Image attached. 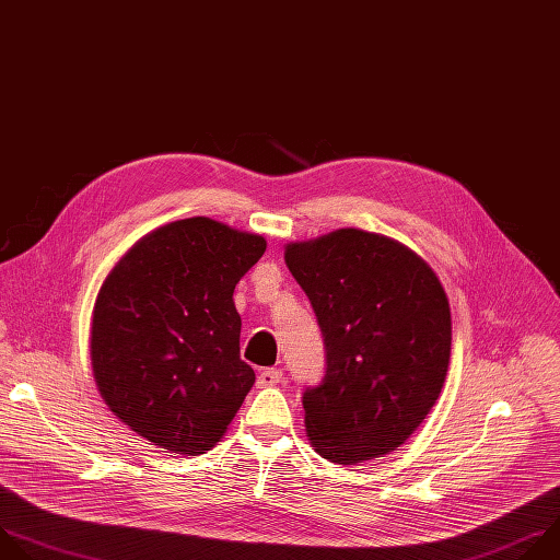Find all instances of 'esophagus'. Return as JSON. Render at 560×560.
<instances>
[{"label": "esophagus", "mask_w": 560, "mask_h": 560, "mask_svg": "<svg viewBox=\"0 0 560 560\" xmlns=\"http://www.w3.org/2000/svg\"><path fill=\"white\" fill-rule=\"evenodd\" d=\"M282 382V371L280 369H262L258 373V386L267 388V386H276Z\"/></svg>", "instance_id": "1"}]
</instances>
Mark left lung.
<instances>
[{"instance_id": "left-lung-1", "label": "left lung", "mask_w": 560, "mask_h": 560, "mask_svg": "<svg viewBox=\"0 0 560 560\" xmlns=\"http://www.w3.org/2000/svg\"><path fill=\"white\" fill-rule=\"evenodd\" d=\"M315 311L326 373L302 395L313 451L340 466L397 451L445 382L453 322L430 265L401 243L338 230L284 247Z\"/></svg>"}]
</instances>
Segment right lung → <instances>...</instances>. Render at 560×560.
Returning a JSON list of instances; mask_svg holds the SVG:
<instances>
[{
  "label": "right lung",
  "mask_w": 560,
  "mask_h": 560,
  "mask_svg": "<svg viewBox=\"0 0 560 560\" xmlns=\"http://www.w3.org/2000/svg\"><path fill=\"white\" fill-rule=\"evenodd\" d=\"M267 241L196 215L163 225L112 267L90 328L107 408L152 445L213 448L256 382L241 360L234 289Z\"/></svg>",
  "instance_id": "add662e5"
}]
</instances>
